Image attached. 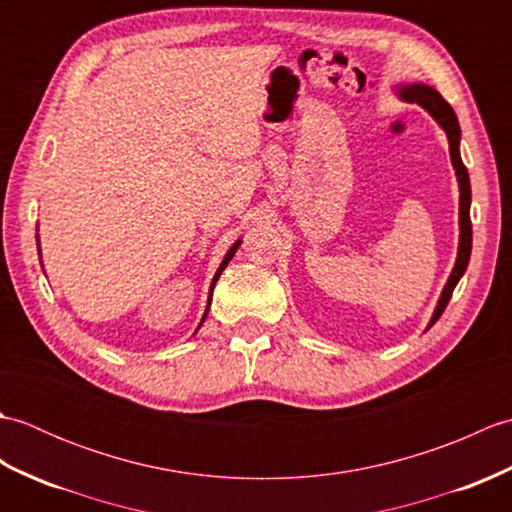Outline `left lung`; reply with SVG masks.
I'll return each instance as SVG.
<instances>
[{
  "label": "left lung",
  "mask_w": 512,
  "mask_h": 512,
  "mask_svg": "<svg viewBox=\"0 0 512 512\" xmlns=\"http://www.w3.org/2000/svg\"><path fill=\"white\" fill-rule=\"evenodd\" d=\"M400 96L411 103L422 105L424 110L436 118L444 132H447L451 162H453L455 176H458V182H460V250H458V259H455L453 273L447 281V286H444V290H442L438 308L431 317V323H429V328H431V325L440 319L444 308H447L453 290H455V286H458V281L464 275V270H466V266H469V259H471V244H473V228H471V215H469L471 182H469V171H466L464 162L460 158V123H458V116H455V112H453V107L442 99L440 92H436L433 88H429V85H422V83L405 85V88H400Z\"/></svg>",
  "instance_id": "1"
}]
</instances>
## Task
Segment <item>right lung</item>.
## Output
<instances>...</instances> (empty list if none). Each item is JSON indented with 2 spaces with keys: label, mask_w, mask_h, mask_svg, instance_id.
<instances>
[{
  "label": "right lung",
  "mask_w": 512,
  "mask_h": 512,
  "mask_svg": "<svg viewBox=\"0 0 512 512\" xmlns=\"http://www.w3.org/2000/svg\"><path fill=\"white\" fill-rule=\"evenodd\" d=\"M237 246H239V239H237V242L233 244V248H231V250H228V253H226V257H224V262H222V266H220V270H217V273H215V277H213V284H211V295H209V306H211V297H213V288H215V281H217V279H220V275H222V270L226 268V264H228V262H231V257L235 255V250H237ZM206 312H209V308H206ZM206 312H204V319H206ZM204 319H202V323H204Z\"/></svg>",
  "instance_id": "obj_1"
}]
</instances>
